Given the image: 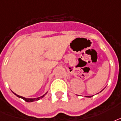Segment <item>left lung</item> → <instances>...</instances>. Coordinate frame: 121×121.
I'll list each match as a JSON object with an SVG mask.
<instances>
[{"mask_svg": "<svg viewBox=\"0 0 121 121\" xmlns=\"http://www.w3.org/2000/svg\"><path fill=\"white\" fill-rule=\"evenodd\" d=\"M86 96V97H88V98H90V97H91V96H93V95L92 96Z\"/></svg>", "mask_w": 121, "mask_h": 121, "instance_id": "8db88e82", "label": "left lung"}]
</instances>
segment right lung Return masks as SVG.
<instances>
[{
    "instance_id": "right-lung-1",
    "label": "right lung",
    "mask_w": 121,
    "mask_h": 121,
    "mask_svg": "<svg viewBox=\"0 0 121 121\" xmlns=\"http://www.w3.org/2000/svg\"><path fill=\"white\" fill-rule=\"evenodd\" d=\"M13 93H14V94L16 95V96H17V97H19V98H21V99H23L24 100H25L26 102H35V101H37V100H39L40 99H42V98H43L44 96H45V95L46 94H47V93H45V94L43 95H42V96H40V97H37V98H34V99H27V98H25V97H23V96H19V95H17L16 93H14L13 91Z\"/></svg>"
}]
</instances>
